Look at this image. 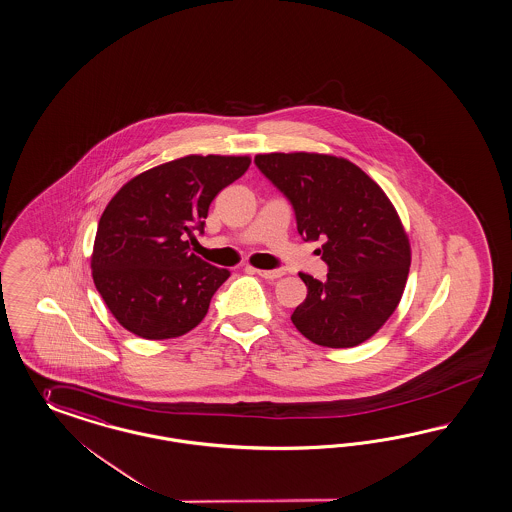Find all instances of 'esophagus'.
Instances as JSON below:
<instances>
[{"label": "esophagus", "mask_w": 512, "mask_h": 512, "mask_svg": "<svg viewBox=\"0 0 512 512\" xmlns=\"http://www.w3.org/2000/svg\"><path fill=\"white\" fill-rule=\"evenodd\" d=\"M255 274H259L261 278H265V280H274V278H282L283 270H261V268H251Z\"/></svg>", "instance_id": "34e87169"}]
</instances>
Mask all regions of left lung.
Wrapping results in <instances>:
<instances>
[{
    "label": "left lung",
    "mask_w": 512,
    "mask_h": 512,
    "mask_svg": "<svg viewBox=\"0 0 512 512\" xmlns=\"http://www.w3.org/2000/svg\"><path fill=\"white\" fill-rule=\"evenodd\" d=\"M255 164L293 204L300 236L325 240L327 280L300 272L308 295L293 325L325 348L369 340L395 312L410 270V242L388 194L342 157L268 153Z\"/></svg>",
    "instance_id": "left-lung-1"
}]
</instances>
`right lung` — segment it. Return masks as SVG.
<instances>
[{"label":"right lung","instance_id":"1","mask_svg":"<svg viewBox=\"0 0 512 512\" xmlns=\"http://www.w3.org/2000/svg\"><path fill=\"white\" fill-rule=\"evenodd\" d=\"M249 157L187 155L132 177L100 217L92 280L113 318L147 340L185 335L229 278L191 253L213 198L246 174Z\"/></svg>","mask_w":512,"mask_h":512}]
</instances>
